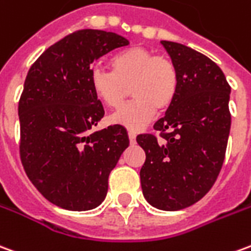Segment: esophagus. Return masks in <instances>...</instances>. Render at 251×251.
<instances>
[{"mask_svg": "<svg viewBox=\"0 0 251 251\" xmlns=\"http://www.w3.org/2000/svg\"><path fill=\"white\" fill-rule=\"evenodd\" d=\"M129 140H130V144L136 143V134H134V133H131V131H129Z\"/></svg>", "mask_w": 251, "mask_h": 251, "instance_id": "obj_1", "label": "esophagus"}]
</instances>
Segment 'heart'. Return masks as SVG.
Wrapping results in <instances>:
<instances>
[{
  "instance_id": "heart-1",
  "label": "heart",
  "mask_w": 251,
  "mask_h": 251,
  "mask_svg": "<svg viewBox=\"0 0 251 251\" xmlns=\"http://www.w3.org/2000/svg\"><path fill=\"white\" fill-rule=\"evenodd\" d=\"M113 73L94 68L89 84L96 98L110 108H120L131 88L134 100L115 113L111 122L131 131L143 130L155 117L156 110L173 106L179 78L171 59L156 55L144 47H131L111 59Z\"/></svg>"
}]
</instances>
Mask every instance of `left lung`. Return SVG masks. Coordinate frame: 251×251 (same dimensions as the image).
<instances>
[{
	"mask_svg": "<svg viewBox=\"0 0 251 251\" xmlns=\"http://www.w3.org/2000/svg\"><path fill=\"white\" fill-rule=\"evenodd\" d=\"M162 45L179 85L173 106L153 125L162 143L153 134L137 136L147 156L140 178L152 206L179 211L202 199L222 170L231 127V87L206 55L175 42Z\"/></svg>",
	"mask_w": 251,
	"mask_h": 251,
	"instance_id": "1",
	"label": "left lung"
}]
</instances>
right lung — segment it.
Instances as JSON below:
<instances>
[{"mask_svg":"<svg viewBox=\"0 0 251 251\" xmlns=\"http://www.w3.org/2000/svg\"><path fill=\"white\" fill-rule=\"evenodd\" d=\"M129 40L100 29L65 36L35 61L19 101L20 157L39 193L68 211L103 202L108 175L129 147L124 126L94 130L104 110L89 84L92 64Z\"/></svg>","mask_w":251,"mask_h":251,"instance_id":"1","label":"right lung"}]
</instances>
